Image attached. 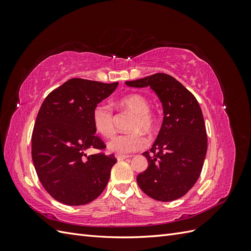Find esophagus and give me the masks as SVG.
Returning <instances> with one entry per match:
<instances>
[{"label":"esophagus","mask_w":251,"mask_h":251,"mask_svg":"<svg viewBox=\"0 0 251 251\" xmlns=\"http://www.w3.org/2000/svg\"><path fill=\"white\" fill-rule=\"evenodd\" d=\"M131 156H126V155H117L116 156V158H117V160L118 161H121V160H125V159H126V158H130Z\"/></svg>","instance_id":"1"}]
</instances>
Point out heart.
Listing matches in <instances>:
<instances>
[{"label": "heart", "instance_id": "obj_1", "mask_svg": "<svg viewBox=\"0 0 251 251\" xmlns=\"http://www.w3.org/2000/svg\"><path fill=\"white\" fill-rule=\"evenodd\" d=\"M118 107L133 114L128 130L132 133L120 134L108 142V149L118 155H127L146 148L147 139L141 132L151 134L156 127V117L150 110L148 98L133 93L121 98ZM94 130L102 137L110 138L115 133V118L110 105L98 103L92 112Z\"/></svg>", "mask_w": 251, "mask_h": 251}]
</instances>
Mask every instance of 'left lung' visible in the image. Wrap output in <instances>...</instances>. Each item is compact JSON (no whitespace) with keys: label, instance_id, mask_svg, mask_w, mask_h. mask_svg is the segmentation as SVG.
I'll list each match as a JSON object with an SVG mask.
<instances>
[{"label":"left lung","instance_id":"8db88e82","mask_svg":"<svg viewBox=\"0 0 251 251\" xmlns=\"http://www.w3.org/2000/svg\"><path fill=\"white\" fill-rule=\"evenodd\" d=\"M128 87H150L163 107V123L149 151L148 169L137 176L144 194L157 201L181 198L200 177L207 151V135L199 102L176 78L156 73L126 81Z\"/></svg>","mask_w":251,"mask_h":251}]
</instances>
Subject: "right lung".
Returning <instances> with one entry per match:
<instances>
[{
  "mask_svg": "<svg viewBox=\"0 0 251 251\" xmlns=\"http://www.w3.org/2000/svg\"><path fill=\"white\" fill-rule=\"evenodd\" d=\"M117 86L72 78L42 103L32 133V161L42 185L56 201L88 204L107 186L117 159L102 153L87 156L86 151L105 148L95 135L92 112Z\"/></svg>",
  "mask_w": 251,
  "mask_h": 251,
  "instance_id": "1",
  "label": "right lung"
}]
</instances>
